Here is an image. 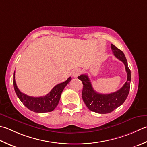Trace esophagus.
Listing matches in <instances>:
<instances>
[{
	"label": "esophagus",
	"mask_w": 147,
	"mask_h": 147,
	"mask_svg": "<svg viewBox=\"0 0 147 147\" xmlns=\"http://www.w3.org/2000/svg\"><path fill=\"white\" fill-rule=\"evenodd\" d=\"M81 73L82 71L80 69H75L73 71V73H72V76L74 78H77Z\"/></svg>",
	"instance_id": "obj_1"
}]
</instances>
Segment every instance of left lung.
Instances as JSON below:
<instances>
[{
	"mask_svg": "<svg viewBox=\"0 0 147 147\" xmlns=\"http://www.w3.org/2000/svg\"><path fill=\"white\" fill-rule=\"evenodd\" d=\"M111 47L114 55L124 64L125 71L127 72V81L121 88L113 93L100 94L94 90L87 74H82L78 77L83 83L82 95L83 102L89 110L100 114L111 113L115 109L122 105L127 99L130 90L131 71L128 67L125 55L113 44H111Z\"/></svg>",
	"mask_w": 147,
	"mask_h": 147,
	"instance_id": "1",
	"label": "left lung"
}]
</instances>
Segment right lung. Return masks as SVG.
<instances>
[{
	"label": "right lung",
	"instance_id": "right-lung-1",
	"mask_svg": "<svg viewBox=\"0 0 147 147\" xmlns=\"http://www.w3.org/2000/svg\"><path fill=\"white\" fill-rule=\"evenodd\" d=\"M14 74L15 72L14 73L13 85L17 96L26 107L36 113H46L54 110L59 104L63 90L71 80V77H69L66 81L55 86L46 96L35 97L28 96L20 92L17 87Z\"/></svg>",
	"mask_w": 147,
	"mask_h": 147
}]
</instances>
